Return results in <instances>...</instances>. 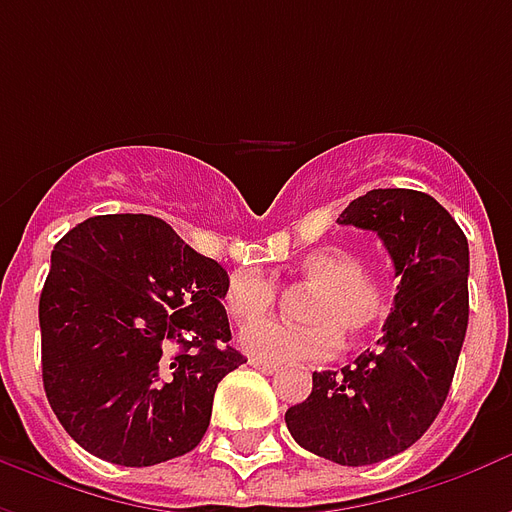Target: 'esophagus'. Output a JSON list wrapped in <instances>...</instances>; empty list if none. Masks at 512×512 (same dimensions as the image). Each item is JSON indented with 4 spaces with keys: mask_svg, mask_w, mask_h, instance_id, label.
I'll use <instances>...</instances> for the list:
<instances>
[{
    "mask_svg": "<svg viewBox=\"0 0 512 512\" xmlns=\"http://www.w3.org/2000/svg\"><path fill=\"white\" fill-rule=\"evenodd\" d=\"M249 365L255 367V370H260V373H266V376H274V373H279V365H271V362H263V359H249Z\"/></svg>",
    "mask_w": 512,
    "mask_h": 512,
    "instance_id": "1",
    "label": "esophagus"
}]
</instances>
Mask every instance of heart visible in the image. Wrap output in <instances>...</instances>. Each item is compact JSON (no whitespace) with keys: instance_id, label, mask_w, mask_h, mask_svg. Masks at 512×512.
<instances>
[{"instance_id":"heart-1","label":"heart","mask_w":512,"mask_h":512,"mask_svg":"<svg viewBox=\"0 0 512 512\" xmlns=\"http://www.w3.org/2000/svg\"><path fill=\"white\" fill-rule=\"evenodd\" d=\"M296 274L312 288L301 307V318L310 323L260 321L246 326L238 340L249 356L271 365L326 359L337 351L340 334L354 343L376 329L386 315V279L365 271L362 255L351 246L312 249L299 260ZM222 304L233 321H257L277 304V285L263 271L238 268L224 285Z\"/></svg>"}]
</instances>
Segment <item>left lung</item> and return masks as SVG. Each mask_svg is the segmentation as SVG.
<instances>
[{
    "instance_id": "obj_1",
    "label": "left lung",
    "mask_w": 512,
    "mask_h": 512,
    "mask_svg": "<svg viewBox=\"0 0 512 512\" xmlns=\"http://www.w3.org/2000/svg\"><path fill=\"white\" fill-rule=\"evenodd\" d=\"M340 224L373 230L400 277L376 351L343 370L312 373V392L285 422L304 450L367 466L408 450L450 392L469 323V241L425 191L373 189Z\"/></svg>"
}]
</instances>
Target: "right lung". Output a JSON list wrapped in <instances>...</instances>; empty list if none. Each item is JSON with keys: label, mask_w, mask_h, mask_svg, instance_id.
<instances>
[{"label": "right lung", "mask_w": 512, "mask_h": 512, "mask_svg": "<svg viewBox=\"0 0 512 512\" xmlns=\"http://www.w3.org/2000/svg\"><path fill=\"white\" fill-rule=\"evenodd\" d=\"M227 271L147 213L93 216L51 252L40 293L43 389L76 444L117 466L191 452L230 348Z\"/></svg>", "instance_id": "1"}]
</instances>
